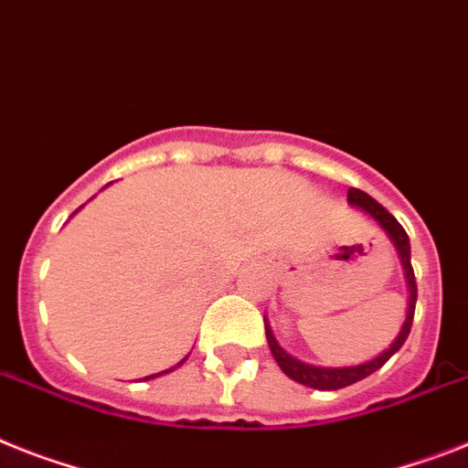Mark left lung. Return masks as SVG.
Returning a JSON list of instances; mask_svg holds the SVG:
<instances>
[{
    "mask_svg": "<svg viewBox=\"0 0 468 468\" xmlns=\"http://www.w3.org/2000/svg\"><path fill=\"white\" fill-rule=\"evenodd\" d=\"M347 202L364 209L367 214H371L378 221V226L390 235V240L395 242L398 247L399 259H402L404 273H407V282H410V309H407V321H404L402 331H399L398 340L390 345V347L378 355L376 359L367 361V364H359V367H345V368H325V367H312V364H304V361L294 359L290 356L285 349L278 345V340L271 333L269 324H266V340H269V347L273 352V359L278 361V367L282 368V374L290 376L292 380L302 383V386L307 388H316V390H340V388H347L356 380L367 378L374 371H378L388 359H390L395 352L404 345L407 335L411 331V321H414V309H416V278H414V269H411V250H410V238L404 233V228L399 226V221L390 211L383 207V204L376 202L374 197H368L364 190H356V187H349L347 190Z\"/></svg>",
    "mask_w": 468,
    "mask_h": 468,
    "instance_id": "8db88e82",
    "label": "left lung"
}]
</instances>
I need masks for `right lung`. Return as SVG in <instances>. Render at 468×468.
I'll return each mask as SVG.
<instances>
[{
    "mask_svg": "<svg viewBox=\"0 0 468 468\" xmlns=\"http://www.w3.org/2000/svg\"><path fill=\"white\" fill-rule=\"evenodd\" d=\"M183 361H186V359H183ZM183 361H180V364H183ZM174 368H168V371H174ZM168 371H161V374H168ZM161 374H156V376H161ZM156 376H147V378H156ZM147 378H144V380H147Z\"/></svg>",
    "mask_w": 468,
    "mask_h": 468,
    "instance_id": "right-lung-1",
    "label": "right lung"
}]
</instances>
